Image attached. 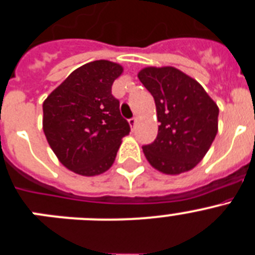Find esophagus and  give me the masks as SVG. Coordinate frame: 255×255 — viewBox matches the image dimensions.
<instances>
[{
	"mask_svg": "<svg viewBox=\"0 0 255 255\" xmlns=\"http://www.w3.org/2000/svg\"><path fill=\"white\" fill-rule=\"evenodd\" d=\"M136 121H138V119H136V117H132V119H130L129 120V124H130V126H131L132 130H134L135 125H136Z\"/></svg>",
	"mask_w": 255,
	"mask_h": 255,
	"instance_id": "esophagus-1",
	"label": "esophagus"
}]
</instances>
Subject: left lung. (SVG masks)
<instances>
[{"label":"left lung","instance_id":"obj_1","mask_svg":"<svg viewBox=\"0 0 255 255\" xmlns=\"http://www.w3.org/2000/svg\"><path fill=\"white\" fill-rule=\"evenodd\" d=\"M138 78L154 98L158 135L144 145L145 158L167 175L190 171L199 163L218 130V107L204 88L172 66L145 67Z\"/></svg>","mask_w":255,"mask_h":255}]
</instances>
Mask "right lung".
Returning a JSON list of instances; mask_svg holds the SVG:
<instances>
[{
    "instance_id": "obj_1",
    "label": "right lung",
    "mask_w": 255,
    "mask_h": 255,
    "mask_svg": "<svg viewBox=\"0 0 255 255\" xmlns=\"http://www.w3.org/2000/svg\"><path fill=\"white\" fill-rule=\"evenodd\" d=\"M123 66L98 60L74 70L43 102V131L65 167L83 176L111 167L130 132L111 93Z\"/></svg>"
}]
</instances>
